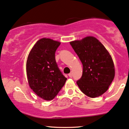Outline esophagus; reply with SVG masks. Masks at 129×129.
<instances>
[{
    "label": "esophagus",
    "instance_id": "1",
    "mask_svg": "<svg viewBox=\"0 0 129 129\" xmlns=\"http://www.w3.org/2000/svg\"><path fill=\"white\" fill-rule=\"evenodd\" d=\"M69 77H70V78H71V77H73V73H70L69 74Z\"/></svg>",
    "mask_w": 129,
    "mask_h": 129
}]
</instances>
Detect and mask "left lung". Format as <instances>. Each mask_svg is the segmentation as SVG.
I'll return each instance as SVG.
<instances>
[{
  "instance_id": "1",
  "label": "left lung",
  "mask_w": 129,
  "mask_h": 129,
  "mask_svg": "<svg viewBox=\"0 0 129 129\" xmlns=\"http://www.w3.org/2000/svg\"><path fill=\"white\" fill-rule=\"evenodd\" d=\"M70 43L83 65L82 76L76 82L78 86L83 94L91 98L102 95L115 76L114 62L109 53L94 37Z\"/></svg>"
}]
</instances>
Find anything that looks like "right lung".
Listing matches in <instances>:
<instances>
[{
  "label": "right lung",
  "mask_w": 129,
  "mask_h": 129,
  "mask_svg": "<svg viewBox=\"0 0 129 129\" xmlns=\"http://www.w3.org/2000/svg\"><path fill=\"white\" fill-rule=\"evenodd\" d=\"M60 44L50 38H41L27 57L26 73L29 86L45 100L55 98L67 80L55 60L56 50Z\"/></svg>",
  "instance_id": "add662e5"
}]
</instances>
